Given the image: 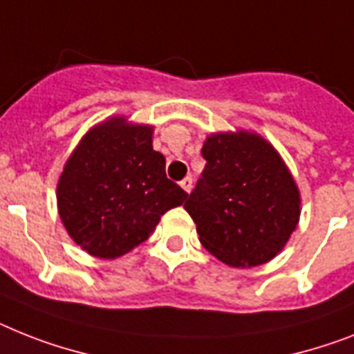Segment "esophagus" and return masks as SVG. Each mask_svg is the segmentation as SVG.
Instances as JSON below:
<instances>
[{
    "mask_svg": "<svg viewBox=\"0 0 354 354\" xmlns=\"http://www.w3.org/2000/svg\"><path fill=\"white\" fill-rule=\"evenodd\" d=\"M192 184H194V179H192V177H184V179L180 180V188L189 194V192H192Z\"/></svg>",
    "mask_w": 354,
    "mask_h": 354,
    "instance_id": "obj_1",
    "label": "esophagus"
}]
</instances>
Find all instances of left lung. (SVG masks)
Here are the masks:
<instances>
[{"label": "left lung", "mask_w": 354, "mask_h": 354, "mask_svg": "<svg viewBox=\"0 0 354 354\" xmlns=\"http://www.w3.org/2000/svg\"><path fill=\"white\" fill-rule=\"evenodd\" d=\"M203 179L184 209L198 241L232 268L275 259L300 218V192L275 146L255 131H218L206 137Z\"/></svg>", "instance_id": "obj_1"}]
</instances>
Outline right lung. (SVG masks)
Returning a JSON list of instances; mask_svg holds the SVG:
<instances>
[{
    "label": "right lung",
    "instance_id": "add662e5",
    "mask_svg": "<svg viewBox=\"0 0 354 354\" xmlns=\"http://www.w3.org/2000/svg\"><path fill=\"white\" fill-rule=\"evenodd\" d=\"M153 127L108 118L90 128L57 180V212L70 239L97 259H118L150 236L188 194L166 177Z\"/></svg>",
    "mask_w": 354,
    "mask_h": 354
}]
</instances>
